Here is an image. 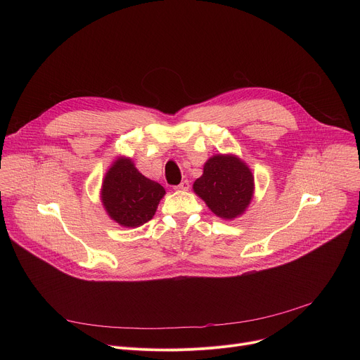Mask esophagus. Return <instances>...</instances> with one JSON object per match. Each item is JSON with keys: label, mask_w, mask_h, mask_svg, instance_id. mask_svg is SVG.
<instances>
[{"label": "esophagus", "mask_w": 360, "mask_h": 360, "mask_svg": "<svg viewBox=\"0 0 360 360\" xmlns=\"http://www.w3.org/2000/svg\"><path fill=\"white\" fill-rule=\"evenodd\" d=\"M175 189H176V191H188V189H189V181H186V179L182 181L179 185L175 186Z\"/></svg>", "instance_id": "esophagus-1"}]
</instances>
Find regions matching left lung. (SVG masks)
Instances as JSON below:
<instances>
[{"instance_id": "8db88e82", "label": "left lung", "mask_w": 360, "mask_h": 360, "mask_svg": "<svg viewBox=\"0 0 360 360\" xmlns=\"http://www.w3.org/2000/svg\"><path fill=\"white\" fill-rule=\"evenodd\" d=\"M253 175L236 155H214L203 165V174L193 182V192L222 219L242 215L253 196Z\"/></svg>"}]
</instances>
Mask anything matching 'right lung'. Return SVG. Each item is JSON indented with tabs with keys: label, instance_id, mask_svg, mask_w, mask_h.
<instances>
[{
	"label": "right lung",
	"instance_id": "right-lung-1",
	"mask_svg": "<svg viewBox=\"0 0 360 360\" xmlns=\"http://www.w3.org/2000/svg\"><path fill=\"white\" fill-rule=\"evenodd\" d=\"M165 189L143 176L131 158L114 161L102 181L101 200L112 221L125 228H136L150 221Z\"/></svg>",
	"mask_w": 360,
	"mask_h": 360
}]
</instances>
